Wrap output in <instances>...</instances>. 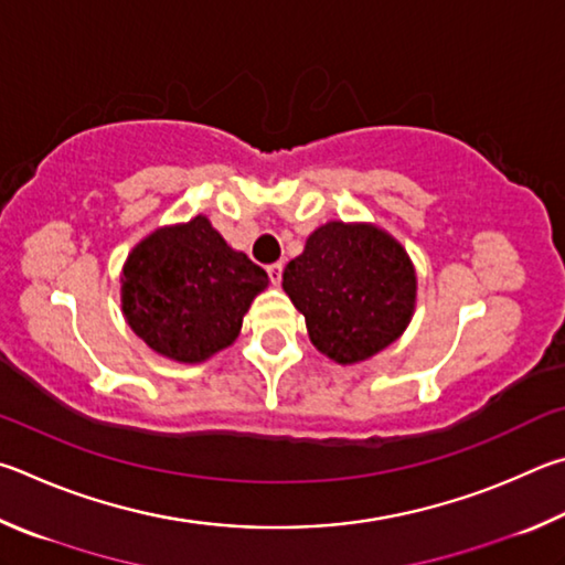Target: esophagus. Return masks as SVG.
<instances>
[{"label":"esophagus","instance_id":"34e87169","mask_svg":"<svg viewBox=\"0 0 565 565\" xmlns=\"http://www.w3.org/2000/svg\"><path fill=\"white\" fill-rule=\"evenodd\" d=\"M267 275H270V282L273 285H280V280H282V263L267 265Z\"/></svg>","mask_w":565,"mask_h":565}]
</instances>
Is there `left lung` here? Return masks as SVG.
<instances>
[{
	"label": "left lung",
	"mask_w": 565,
	"mask_h": 565,
	"mask_svg": "<svg viewBox=\"0 0 565 565\" xmlns=\"http://www.w3.org/2000/svg\"><path fill=\"white\" fill-rule=\"evenodd\" d=\"M282 290L305 315L315 348L334 362L354 364L407 330L417 273L407 250L382 227L330 221L285 267Z\"/></svg>",
	"instance_id": "left-lung-1"
}]
</instances>
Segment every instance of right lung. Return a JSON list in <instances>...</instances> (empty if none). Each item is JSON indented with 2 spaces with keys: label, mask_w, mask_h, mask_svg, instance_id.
Instances as JSON below:
<instances>
[{
  "label": "right lung",
  "mask_w": 565,
  "mask_h": 565,
  "mask_svg": "<svg viewBox=\"0 0 565 565\" xmlns=\"http://www.w3.org/2000/svg\"><path fill=\"white\" fill-rule=\"evenodd\" d=\"M267 273L233 250L205 215L158 227L126 257L121 310L168 360L195 364L233 344Z\"/></svg>",
  "instance_id": "obj_1"
}]
</instances>
